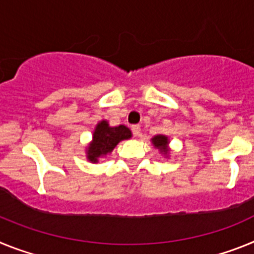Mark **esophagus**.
<instances>
[{"mask_svg":"<svg viewBox=\"0 0 254 254\" xmlns=\"http://www.w3.org/2000/svg\"><path fill=\"white\" fill-rule=\"evenodd\" d=\"M131 131H133L134 136H140V127H139V125H133V127H131Z\"/></svg>","mask_w":254,"mask_h":254,"instance_id":"34e87169","label":"esophagus"}]
</instances>
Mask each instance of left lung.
Segmentation results:
<instances>
[{
	"mask_svg": "<svg viewBox=\"0 0 254 254\" xmlns=\"http://www.w3.org/2000/svg\"><path fill=\"white\" fill-rule=\"evenodd\" d=\"M152 143L154 144V147H157L158 149H161L162 152L167 153V138L165 135H156L152 139Z\"/></svg>",
	"mask_w": 254,
	"mask_h": 254,
	"instance_id": "obj_1",
	"label": "left lung"
}]
</instances>
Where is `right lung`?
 <instances>
[{
	"label": "right lung",
	"mask_w": 254,
	"mask_h": 254,
	"mask_svg": "<svg viewBox=\"0 0 254 254\" xmlns=\"http://www.w3.org/2000/svg\"><path fill=\"white\" fill-rule=\"evenodd\" d=\"M131 131L124 125L110 127L107 121H101L93 134V142L88 148V160L97 162L98 157L110 153L120 140L129 139Z\"/></svg>",
	"instance_id": "right-lung-1"
}]
</instances>
